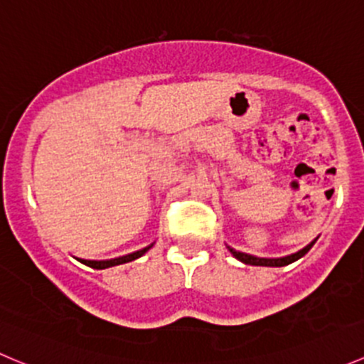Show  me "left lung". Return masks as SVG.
<instances>
[{
  "instance_id": "obj_1",
  "label": "left lung",
  "mask_w": 364,
  "mask_h": 364,
  "mask_svg": "<svg viewBox=\"0 0 364 364\" xmlns=\"http://www.w3.org/2000/svg\"><path fill=\"white\" fill-rule=\"evenodd\" d=\"M318 237H315L314 241H311L310 245H306V247L303 248V250L296 252V253H291V255H285V257H273V259H267V257H255V255H250V253H245V252H237L234 250V248L227 247L229 248V252L232 253L234 257H236L237 260H241V262L245 264H252V266H267V267H282V266H287V264H292L296 262V260H299L301 257L306 255L308 252H310V248L314 247L315 241H317Z\"/></svg>"
}]
</instances>
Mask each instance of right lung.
<instances>
[{"mask_svg":"<svg viewBox=\"0 0 364 364\" xmlns=\"http://www.w3.org/2000/svg\"><path fill=\"white\" fill-rule=\"evenodd\" d=\"M155 243H151L149 247L142 248V250H137V252H132L128 253V255H123V257H116V259H107V260H87V259H80V257H75L79 262L86 264V266L93 267V269H107V267H112V266H119V264H127V262H132V260L139 259V257L144 255L146 252L149 250V248L153 247Z\"/></svg>","mask_w":364,"mask_h":364,"instance_id":"add662e5","label":"right lung"}]
</instances>
